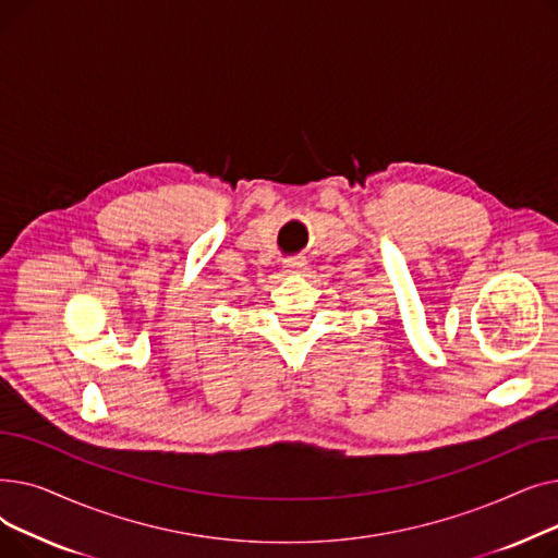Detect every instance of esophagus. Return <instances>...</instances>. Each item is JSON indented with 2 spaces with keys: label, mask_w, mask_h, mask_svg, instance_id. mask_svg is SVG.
Masks as SVG:
<instances>
[{
  "label": "esophagus",
  "mask_w": 558,
  "mask_h": 558,
  "mask_svg": "<svg viewBox=\"0 0 558 558\" xmlns=\"http://www.w3.org/2000/svg\"><path fill=\"white\" fill-rule=\"evenodd\" d=\"M305 264H307L305 257H287V259H284V269H287L289 274H301V271L305 269Z\"/></svg>",
  "instance_id": "esophagus-1"
}]
</instances>
